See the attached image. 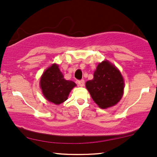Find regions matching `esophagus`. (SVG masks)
I'll return each instance as SVG.
<instances>
[{"instance_id":"34e87169","label":"esophagus","mask_w":157,"mask_h":157,"mask_svg":"<svg viewBox=\"0 0 157 157\" xmlns=\"http://www.w3.org/2000/svg\"><path fill=\"white\" fill-rule=\"evenodd\" d=\"M77 83L80 87H83L85 86V81L83 80H78L77 81Z\"/></svg>"}]
</instances>
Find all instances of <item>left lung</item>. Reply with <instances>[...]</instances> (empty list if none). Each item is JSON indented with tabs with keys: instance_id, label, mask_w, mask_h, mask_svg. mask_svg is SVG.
Returning <instances> with one entry per match:
<instances>
[{
	"instance_id": "1",
	"label": "left lung",
	"mask_w": 157,
	"mask_h": 157,
	"mask_svg": "<svg viewBox=\"0 0 157 157\" xmlns=\"http://www.w3.org/2000/svg\"><path fill=\"white\" fill-rule=\"evenodd\" d=\"M86 86L98 106L106 109L121 99L124 81L120 71L109 61L104 60L98 64L94 79L87 81Z\"/></svg>"
}]
</instances>
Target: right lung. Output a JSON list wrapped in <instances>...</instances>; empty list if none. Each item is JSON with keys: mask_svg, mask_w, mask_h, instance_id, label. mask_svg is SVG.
Wrapping results in <instances>:
<instances>
[{"mask_svg": "<svg viewBox=\"0 0 157 157\" xmlns=\"http://www.w3.org/2000/svg\"><path fill=\"white\" fill-rule=\"evenodd\" d=\"M39 82L45 99L55 105L65 101L71 89L77 86L73 81L64 79L58 65L56 63L45 70Z\"/></svg>", "mask_w": 157, "mask_h": 157, "instance_id": "1", "label": "right lung"}]
</instances>
